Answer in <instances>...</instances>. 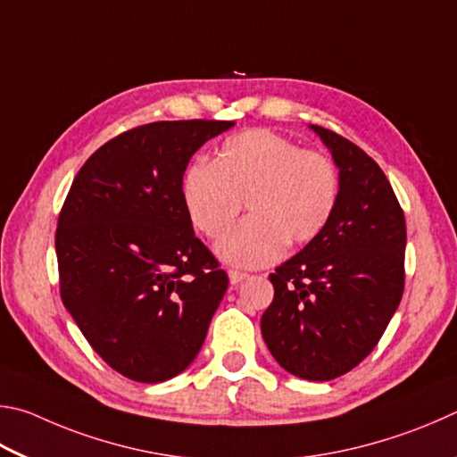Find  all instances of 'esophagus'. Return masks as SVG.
Listing matches in <instances>:
<instances>
[{
	"label": "esophagus",
	"instance_id": "34e87169",
	"mask_svg": "<svg viewBox=\"0 0 457 457\" xmlns=\"http://www.w3.org/2000/svg\"><path fill=\"white\" fill-rule=\"evenodd\" d=\"M228 278H230V285H238V283H243V281H245V278H246V273H241V270L230 269V270H228Z\"/></svg>",
	"mask_w": 457,
	"mask_h": 457
}]
</instances>
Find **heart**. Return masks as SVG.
Segmentation results:
<instances>
[{"label":"heart","mask_w":457,"mask_h":457,"mask_svg":"<svg viewBox=\"0 0 457 457\" xmlns=\"http://www.w3.org/2000/svg\"><path fill=\"white\" fill-rule=\"evenodd\" d=\"M339 176L321 152L273 130L230 136L211 162H195L182 179L188 219L208 238L235 222L243 203L249 219L220 238L216 253L237 267L257 269L323 233L337 206Z\"/></svg>","instance_id":"heart-1"}]
</instances>
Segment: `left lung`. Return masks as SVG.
<instances>
[{
  "label": "left lung",
  "mask_w": 457,
  "mask_h": 457,
  "mask_svg": "<svg viewBox=\"0 0 457 457\" xmlns=\"http://www.w3.org/2000/svg\"><path fill=\"white\" fill-rule=\"evenodd\" d=\"M339 166L329 224L269 278L275 297L261 331L277 363L301 379L329 381L378 345L405 287V216L371 156L341 134L311 126Z\"/></svg>",
  "instance_id": "1"
}]
</instances>
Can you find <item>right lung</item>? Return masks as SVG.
I'll return each mask as SVG.
<instances>
[{"label": "right lung", "mask_w": 457, "mask_h": 457, "mask_svg": "<svg viewBox=\"0 0 457 457\" xmlns=\"http://www.w3.org/2000/svg\"><path fill=\"white\" fill-rule=\"evenodd\" d=\"M228 120L136 126L79 168L58 216L63 307L112 370L140 383L195 361L228 277L195 237L182 176Z\"/></svg>", "instance_id": "add662e5"}]
</instances>
